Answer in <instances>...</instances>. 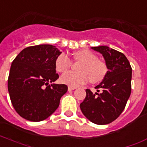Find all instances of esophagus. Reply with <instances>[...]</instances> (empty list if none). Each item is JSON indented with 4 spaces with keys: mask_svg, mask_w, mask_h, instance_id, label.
Returning a JSON list of instances; mask_svg holds the SVG:
<instances>
[{
    "mask_svg": "<svg viewBox=\"0 0 147 147\" xmlns=\"http://www.w3.org/2000/svg\"><path fill=\"white\" fill-rule=\"evenodd\" d=\"M76 89V87H74V86H68V90H74Z\"/></svg>",
    "mask_w": 147,
    "mask_h": 147,
    "instance_id": "1",
    "label": "esophagus"
}]
</instances>
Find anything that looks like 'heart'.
Masks as SVG:
<instances>
[{
	"mask_svg": "<svg viewBox=\"0 0 147 147\" xmlns=\"http://www.w3.org/2000/svg\"><path fill=\"white\" fill-rule=\"evenodd\" d=\"M75 61L83 63L78 68L80 73L68 72L63 74L61 81L70 86L77 87L91 80L96 84L103 80L107 74V66L104 62L97 60V57L88 50L77 51L74 55ZM72 65V61L66 53H61L55 60V68L59 73L67 71Z\"/></svg>",
	"mask_w": 147,
	"mask_h": 147,
	"instance_id": "heart-1",
	"label": "heart"
}]
</instances>
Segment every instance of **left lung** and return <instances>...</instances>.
I'll return each instance as SVG.
<instances>
[{
  "label": "left lung",
  "instance_id": "1",
  "mask_svg": "<svg viewBox=\"0 0 147 147\" xmlns=\"http://www.w3.org/2000/svg\"><path fill=\"white\" fill-rule=\"evenodd\" d=\"M102 53L107 66V74L95 87L98 94L86 90V97L80 103L83 114L92 123L105 125L114 121L123 111L131 94L132 68L126 56L107 46L91 47Z\"/></svg>",
  "mask_w": 147,
  "mask_h": 147
}]
</instances>
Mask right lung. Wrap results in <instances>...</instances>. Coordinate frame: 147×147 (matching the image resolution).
Listing matches in <instances>:
<instances>
[{
	"instance_id": "right-lung-1",
	"label": "right lung",
	"mask_w": 147,
	"mask_h": 147,
	"mask_svg": "<svg viewBox=\"0 0 147 147\" xmlns=\"http://www.w3.org/2000/svg\"><path fill=\"white\" fill-rule=\"evenodd\" d=\"M61 53L55 46L40 44L26 47L13 61L7 87L11 103L21 117L39 122L59 107L67 86L49 83L59 78L55 60Z\"/></svg>"
}]
</instances>
